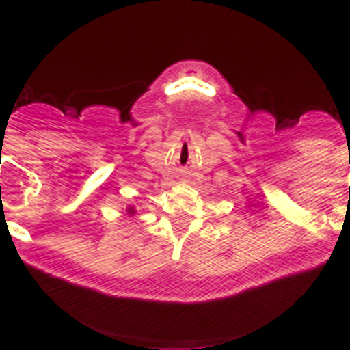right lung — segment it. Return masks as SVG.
Here are the masks:
<instances>
[{"label":"right lung","instance_id":"obj_1","mask_svg":"<svg viewBox=\"0 0 350 350\" xmlns=\"http://www.w3.org/2000/svg\"><path fill=\"white\" fill-rule=\"evenodd\" d=\"M126 212H128V215H135V213H137V210H135V206L133 205H129V206H126Z\"/></svg>","mask_w":350,"mask_h":350}]
</instances>
